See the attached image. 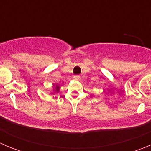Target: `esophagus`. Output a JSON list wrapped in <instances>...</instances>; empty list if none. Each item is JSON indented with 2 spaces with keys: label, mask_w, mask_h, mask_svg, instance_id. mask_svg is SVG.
<instances>
[{
  "label": "esophagus",
  "mask_w": 151,
  "mask_h": 151,
  "mask_svg": "<svg viewBox=\"0 0 151 151\" xmlns=\"http://www.w3.org/2000/svg\"><path fill=\"white\" fill-rule=\"evenodd\" d=\"M73 78H74L75 79L78 80V79H79V78H80V76H78V75H76V76H74V77H73Z\"/></svg>",
  "instance_id": "1"
}]
</instances>
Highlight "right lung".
Here are the masks:
<instances>
[{
  "instance_id": "add662e5",
  "label": "right lung",
  "mask_w": 151,
  "mask_h": 151,
  "mask_svg": "<svg viewBox=\"0 0 151 151\" xmlns=\"http://www.w3.org/2000/svg\"><path fill=\"white\" fill-rule=\"evenodd\" d=\"M60 85H56L55 86H54V90H53V93H51V94H54L55 93H58V92H59V91H60Z\"/></svg>"
}]
</instances>
